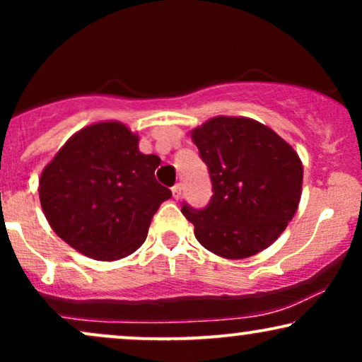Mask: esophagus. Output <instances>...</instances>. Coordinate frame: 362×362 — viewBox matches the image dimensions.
Instances as JSON below:
<instances>
[{"instance_id":"obj_1","label":"esophagus","mask_w":362,"mask_h":362,"mask_svg":"<svg viewBox=\"0 0 362 362\" xmlns=\"http://www.w3.org/2000/svg\"><path fill=\"white\" fill-rule=\"evenodd\" d=\"M172 194H173V197L175 199H180V195H182V185L180 184H175L172 187Z\"/></svg>"}]
</instances>
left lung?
<instances>
[{
  "instance_id": "obj_1",
  "label": "left lung",
  "mask_w": 362,
  "mask_h": 362,
  "mask_svg": "<svg viewBox=\"0 0 362 362\" xmlns=\"http://www.w3.org/2000/svg\"><path fill=\"white\" fill-rule=\"evenodd\" d=\"M192 139L213 185L206 207L182 202L197 242L224 259H245L272 245L300 204L296 151L272 129L245 117L207 120Z\"/></svg>"
}]
</instances>
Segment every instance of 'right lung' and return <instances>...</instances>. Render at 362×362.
Wrapping results in <instances>:
<instances>
[{"mask_svg":"<svg viewBox=\"0 0 362 362\" xmlns=\"http://www.w3.org/2000/svg\"><path fill=\"white\" fill-rule=\"evenodd\" d=\"M156 155L119 122L81 129L44 168L40 204L49 224L74 250L97 260L131 255L148 236L158 207L172 197L160 185Z\"/></svg>","mask_w":362,"mask_h":362,"instance_id":"right-lung-1","label":"right lung"}]
</instances>
